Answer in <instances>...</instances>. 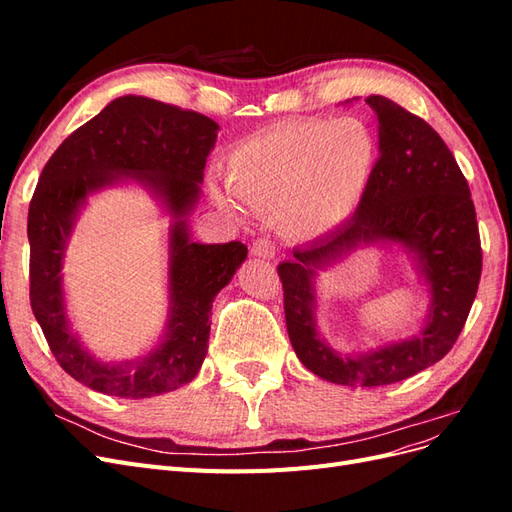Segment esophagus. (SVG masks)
I'll return each instance as SVG.
<instances>
[{"mask_svg": "<svg viewBox=\"0 0 512 512\" xmlns=\"http://www.w3.org/2000/svg\"><path fill=\"white\" fill-rule=\"evenodd\" d=\"M252 256L271 260V258H275V245L267 239H256L252 245Z\"/></svg>", "mask_w": 512, "mask_h": 512, "instance_id": "1", "label": "esophagus"}]
</instances>
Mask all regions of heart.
I'll return each instance as SVG.
<instances>
[{"mask_svg": "<svg viewBox=\"0 0 512 512\" xmlns=\"http://www.w3.org/2000/svg\"><path fill=\"white\" fill-rule=\"evenodd\" d=\"M378 166V138L363 119L284 121L245 138L226 158V183H209L222 211L273 218L282 237L318 241L359 211Z\"/></svg>", "mask_w": 512, "mask_h": 512, "instance_id": "b5f03b06", "label": "heart"}]
</instances>
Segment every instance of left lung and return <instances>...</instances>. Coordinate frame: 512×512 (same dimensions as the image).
<instances>
[{"instance_id":"obj_1","label":"left lung","mask_w":512,"mask_h":512,"mask_svg":"<svg viewBox=\"0 0 512 512\" xmlns=\"http://www.w3.org/2000/svg\"><path fill=\"white\" fill-rule=\"evenodd\" d=\"M365 102L378 119L380 158L363 205L346 226L297 247L294 258L277 267L299 361L318 378L344 386L393 384L438 363L466 324L483 267L468 181L440 134L389 98ZM363 246H399L411 256L428 288V314L404 340L342 353L317 329L315 280Z\"/></svg>"}]
</instances>
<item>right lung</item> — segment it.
Here are the masks:
<instances>
[{
    "mask_svg": "<svg viewBox=\"0 0 512 512\" xmlns=\"http://www.w3.org/2000/svg\"><path fill=\"white\" fill-rule=\"evenodd\" d=\"M218 130L200 113L121 96L72 132L42 170L27 218L29 299L55 359L89 389L143 399L179 389L203 367L213 299L247 258L241 241L190 237L188 218L203 194V170ZM119 184H138L171 218L169 314L161 342L147 355L102 362L71 329L60 269L86 200Z\"/></svg>",
    "mask_w": 512,
    "mask_h": 512,
    "instance_id": "obj_1",
    "label": "right lung"
}]
</instances>
